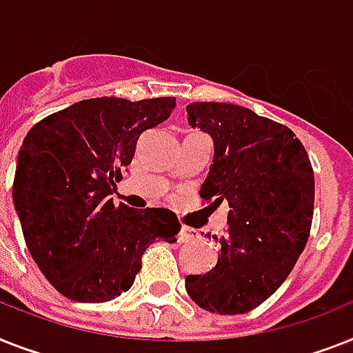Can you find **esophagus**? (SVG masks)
I'll return each mask as SVG.
<instances>
[{
	"label": "esophagus",
	"instance_id": "34e87169",
	"mask_svg": "<svg viewBox=\"0 0 353 353\" xmlns=\"http://www.w3.org/2000/svg\"><path fill=\"white\" fill-rule=\"evenodd\" d=\"M194 239H197V232L190 226H181V232H179V243H192Z\"/></svg>",
	"mask_w": 353,
	"mask_h": 353
}]
</instances>
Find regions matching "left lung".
Returning <instances> with one entry per match:
<instances>
[{
    "mask_svg": "<svg viewBox=\"0 0 353 353\" xmlns=\"http://www.w3.org/2000/svg\"><path fill=\"white\" fill-rule=\"evenodd\" d=\"M188 125L214 141L201 197L228 203L221 252L205 276H186L197 306L246 314L279 288L305 250L314 216V170L303 143L285 125L230 103H190ZM210 205V206H212Z\"/></svg>",
    "mask_w": 353,
    "mask_h": 353,
    "instance_id": "8db88e82",
    "label": "left lung"
}]
</instances>
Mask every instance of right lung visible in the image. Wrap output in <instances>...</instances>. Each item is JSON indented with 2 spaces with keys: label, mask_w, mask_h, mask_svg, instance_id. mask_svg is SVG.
Instances as JSON below:
<instances>
[{
  "label": "right lung",
  "mask_w": 353,
  "mask_h": 353,
  "mask_svg": "<svg viewBox=\"0 0 353 353\" xmlns=\"http://www.w3.org/2000/svg\"><path fill=\"white\" fill-rule=\"evenodd\" d=\"M174 97H94L36 123L18 154L12 199L27 248L48 283L77 303L127 292L156 239L176 241L167 208L114 205L137 139L167 121Z\"/></svg>",
  "instance_id": "add662e5"
}]
</instances>
